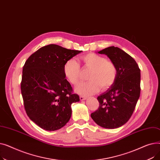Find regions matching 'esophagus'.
Returning <instances> with one entry per match:
<instances>
[{
	"instance_id": "obj_1",
	"label": "esophagus",
	"mask_w": 160,
	"mask_h": 160,
	"mask_svg": "<svg viewBox=\"0 0 160 160\" xmlns=\"http://www.w3.org/2000/svg\"><path fill=\"white\" fill-rule=\"evenodd\" d=\"M86 98H87V97H85V96H82V95L80 96V100H85Z\"/></svg>"
}]
</instances>
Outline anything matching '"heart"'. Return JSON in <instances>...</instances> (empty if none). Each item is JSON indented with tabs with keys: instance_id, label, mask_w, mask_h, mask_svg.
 I'll return each instance as SVG.
<instances>
[{
	"instance_id": "b5f03b06",
	"label": "heart",
	"mask_w": 160,
	"mask_h": 160,
	"mask_svg": "<svg viewBox=\"0 0 160 160\" xmlns=\"http://www.w3.org/2000/svg\"><path fill=\"white\" fill-rule=\"evenodd\" d=\"M80 60L86 68L91 69L88 76V82H82L75 88L77 93L89 95L97 93L100 88L102 90L110 88L116 80L117 68L111 60L101 55L89 52L80 57ZM63 74L73 85L80 80V67L74 58L69 59L63 65Z\"/></svg>"
}]
</instances>
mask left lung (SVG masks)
<instances>
[{
  "instance_id": "8db88e82",
  "label": "left lung",
  "mask_w": 160,
  "mask_h": 160,
  "mask_svg": "<svg viewBox=\"0 0 160 160\" xmlns=\"http://www.w3.org/2000/svg\"><path fill=\"white\" fill-rule=\"evenodd\" d=\"M110 59L117 68L113 84L97 97L99 108L91 114L100 127L119 128L131 117L140 96L141 72L134 59L118 47H109L100 51Z\"/></svg>"
}]
</instances>
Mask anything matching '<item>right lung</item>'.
Listing matches in <instances>:
<instances>
[{
  "instance_id": "obj_1",
  "label": "right lung",
  "mask_w": 160,
  "mask_h": 160,
  "mask_svg": "<svg viewBox=\"0 0 160 160\" xmlns=\"http://www.w3.org/2000/svg\"><path fill=\"white\" fill-rule=\"evenodd\" d=\"M81 52L50 44L40 48L25 62L21 83L24 110L41 128L54 131L64 127L71 117V104L80 101L65 79L63 67Z\"/></svg>"
}]
</instances>
